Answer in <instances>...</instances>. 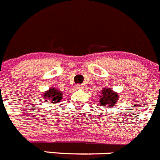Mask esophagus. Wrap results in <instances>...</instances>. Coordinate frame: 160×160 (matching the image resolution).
Returning a JSON list of instances; mask_svg holds the SVG:
<instances>
[{
    "mask_svg": "<svg viewBox=\"0 0 160 160\" xmlns=\"http://www.w3.org/2000/svg\"><path fill=\"white\" fill-rule=\"evenodd\" d=\"M76 88H78V89H82V88H84V85H80V84H78V85H76Z\"/></svg>",
    "mask_w": 160,
    "mask_h": 160,
    "instance_id": "34e87169",
    "label": "esophagus"
}]
</instances>
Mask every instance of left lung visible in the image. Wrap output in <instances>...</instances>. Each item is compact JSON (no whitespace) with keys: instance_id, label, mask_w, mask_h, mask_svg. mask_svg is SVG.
<instances>
[{"instance_id":"obj_1","label":"left lung","mask_w":160,"mask_h":160,"mask_svg":"<svg viewBox=\"0 0 160 160\" xmlns=\"http://www.w3.org/2000/svg\"><path fill=\"white\" fill-rule=\"evenodd\" d=\"M101 95L99 96V104L102 107L107 106L108 108H112L117 103L119 98L118 93L114 92L111 88H106L100 92Z\"/></svg>"}]
</instances>
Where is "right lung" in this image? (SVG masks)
Segmentation results:
<instances>
[{"label": "right lung", "mask_w": 160, "mask_h": 160, "mask_svg": "<svg viewBox=\"0 0 160 160\" xmlns=\"http://www.w3.org/2000/svg\"><path fill=\"white\" fill-rule=\"evenodd\" d=\"M42 96L46 99L47 102L58 103L59 102H61V100H62L63 93L56 88H50L48 91L43 93Z\"/></svg>", "instance_id": "obj_1"}]
</instances>
